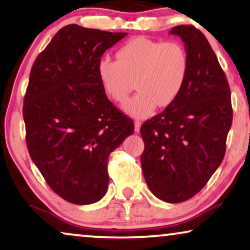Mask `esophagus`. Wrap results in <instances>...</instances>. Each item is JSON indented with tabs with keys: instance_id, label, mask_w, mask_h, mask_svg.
Returning <instances> with one entry per match:
<instances>
[{
	"instance_id": "1",
	"label": "esophagus",
	"mask_w": 250,
	"mask_h": 250,
	"mask_svg": "<svg viewBox=\"0 0 250 250\" xmlns=\"http://www.w3.org/2000/svg\"><path fill=\"white\" fill-rule=\"evenodd\" d=\"M140 125H142V122L139 120H135V132L138 133L140 131Z\"/></svg>"
}]
</instances>
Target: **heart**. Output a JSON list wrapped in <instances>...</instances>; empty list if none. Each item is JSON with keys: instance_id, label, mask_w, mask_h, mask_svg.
<instances>
[{"instance_id": "b5f03b06", "label": "heart", "mask_w": 250, "mask_h": 250, "mask_svg": "<svg viewBox=\"0 0 250 250\" xmlns=\"http://www.w3.org/2000/svg\"><path fill=\"white\" fill-rule=\"evenodd\" d=\"M189 58L179 42L135 37L117 52V60L103 56L97 63L102 87L112 100L122 102L132 89L138 91L122 104L132 118H147L157 107H167L179 97L187 82Z\"/></svg>"}]
</instances>
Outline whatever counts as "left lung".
I'll return each instance as SVG.
<instances>
[{"label": "left lung", "instance_id": "1", "mask_svg": "<svg viewBox=\"0 0 250 250\" xmlns=\"http://www.w3.org/2000/svg\"><path fill=\"white\" fill-rule=\"evenodd\" d=\"M185 43L187 82L173 103L140 128L144 178L167 203L185 202L200 191L220 167L232 125L230 87L208 41L194 26L170 30Z\"/></svg>", "mask_w": 250, "mask_h": 250}]
</instances>
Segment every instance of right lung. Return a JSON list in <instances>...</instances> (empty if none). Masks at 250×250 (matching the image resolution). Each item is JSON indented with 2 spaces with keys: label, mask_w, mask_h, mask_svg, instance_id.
Here are the masks:
<instances>
[{
  "label": "right lung",
  "mask_w": 250,
  "mask_h": 250,
  "mask_svg": "<svg viewBox=\"0 0 250 250\" xmlns=\"http://www.w3.org/2000/svg\"><path fill=\"white\" fill-rule=\"evenodd\" d=\"M126 35L68 24L31 68L22 111L28 152L69 203L103 198L108 155L133 133L132 120L111 103L97 75L104 52Z\"/></svg>",
  "instance_id": "obj_1"
}]
</instances>
